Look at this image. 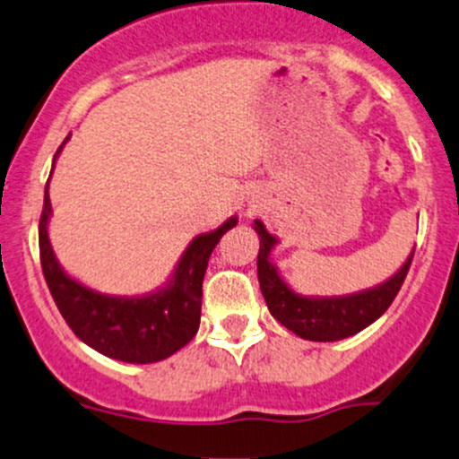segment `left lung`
Segmentation results:
<instances>
[{
    "mask_svg": "<svg viewBox=\"0 0 459 459\" xmlns=\"http://www.w3.org/2000/svg\"><path fill=\"white\" fill-rule=\"evenodd\" d=\"M253 230L260 236L257 279L268 311L288 331L309 342H339L378 320L400 292L414 255L412 249L400 271L376 288L346 296H305L290 288L271 260L273 249L279 245L277 236H273L260 219L253 221Z\"/></svg>",
    "mask_w": 459,
    "mask_h": 459,
    "instance_id": "obj_1",
    "label": "left lung"
}]
</instances>
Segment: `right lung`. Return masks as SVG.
<instances>
[{"instance_id": "add662e5", "label": "right lung", "mask_w": 459, "mask_h": 459, "mask_svg": "<svg viewBox=\"0 0 459 459\" xmlns=\"http://www.w3.org/2000/svg\"><path fill=\"white\" fill-rule=\"evenodd\" d=\"M66 142L59 145L56 159ZM51 214L47 182L45 206L38 228L42 273L59 314L81 342L109 359L143 365L171 357L195 337L202 314V283L210 253L219 245L221 236L238 223V217H230L221 228L199 234L188 242L171 277L159 290L148 294L117 296L99 292L64 271L48 240Z\"/></svg>"}]
</instances>
